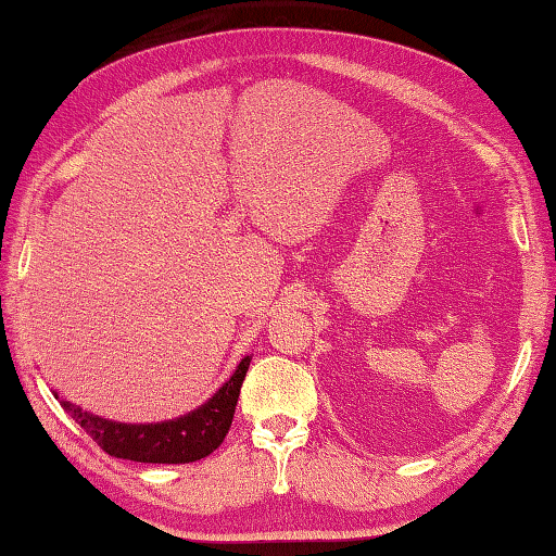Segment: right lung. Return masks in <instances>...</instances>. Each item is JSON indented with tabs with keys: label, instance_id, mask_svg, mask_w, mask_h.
<instances>
[{
	"label": "right lung",
	"instance_id": "right-lung-1",
	"mask_svg": "<svg viewBox=\"0 0 556 556\" xmlns=\"http://www.w3.org/2000/svg\"><path fill=\"white\" fill-rule=\"evenodd\" d=\"M249 363L251 355H244L237 370L229 375V380L205 404L179 418L156 424L111 421V418L97 416L67 400H60L58 392L52 394L111 457L152 465H186L207 457L225 441L229 426H232L235 406Z\"/></svg>",
	"mask_w": 556,
	"mask_h": 556
}]
</instances>
